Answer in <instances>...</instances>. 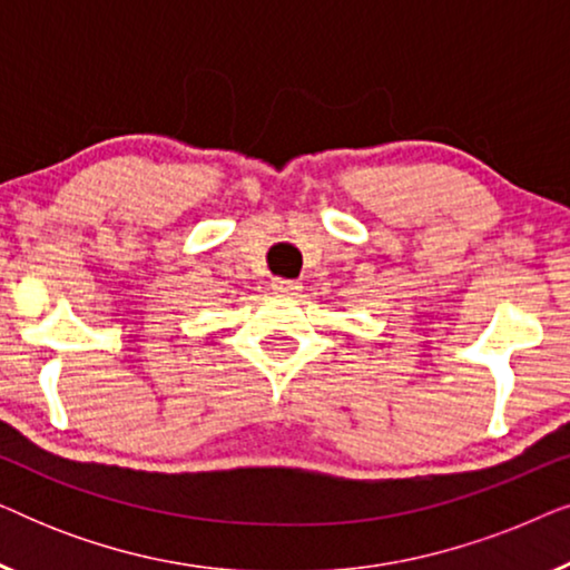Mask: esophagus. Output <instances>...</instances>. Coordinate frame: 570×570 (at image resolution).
I'll return each mask as SVG.
<instances>
[{"label": "esophagus", "mask_w": 570, "mask_h": 570, "mask_svg": "<svg viewBox=\"0 0 570 570\" xmlns=\"http://www.w3.org/2000/svg\"><path fill=\"white\" fill-rule=\"evenodd\" d=\"M272 291L277 295H295L301 291V283H295V279H285V277H275L272 279Z\"/></svg>", "instance_id": "esophagus-1"}]
</instances>
